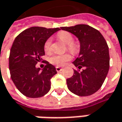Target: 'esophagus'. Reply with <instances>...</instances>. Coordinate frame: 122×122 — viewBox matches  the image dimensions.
<instances>
[{
  "instance_id": "34e87169",
  "label": "esophagus",
  "mask_w": 122,
  "mask_h": 122,
  "mask_svg": "<svg viewBox=\"0 0 122 122\" xmlns=\"http://www.w3.org/2000/svg\"><path fill=\"white\" fill-rule=\"evenodd\" d=\"M56 71H57V72H60V71L62 70V68L59 67V66H56Z\"/></svg>"
}]
</instances>
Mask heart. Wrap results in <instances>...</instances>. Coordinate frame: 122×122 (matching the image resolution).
<instances>
[{
    "mask_svg": "<svg viewBox=\"0 0 122 122\" xmlns=\"http://www.w3.org/2000/svg\"><path fill=\"white\" fill-rule=\"evenodd\" d=\"M58 37L62 41H63L65 44L67 45L68 49L71 51L72 52H75L77 49V45L73 43V35L68 32H61L58 35ZM51 38H49L47 40L45 41L44 44V50L45 52H49L51 50ZM72 58L71 55L69 54H65L63 55H53L50 58L49 62L51 64H54L57 66H62L64 65L68 61L71 60Z\"/></svg>",
    "mask_w": 122,
    "mask_h": 122,
    "instance_id": "1",
    "label": "heart"
}]
</instances>
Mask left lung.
I'll return each instance as SVG.
<instances>
[{
  "label": "left lung",
  "instance_id": "obj_1",
  "mask_svg": "<svg viewBox=\"0 0 122 122\" xmlns=\"http://www.w3.org/2000/svg\"><path fill=\"white\" fill-rule=\"evenodd\" d=\"M73 34L80 41L79 57L73 62L77 70L66 79L68 90L79 96H90L105 81L109 69V53L107 41L101 33L86 24L61 27ZM83 68L81 71L80 69Z\"/></svg>",
  "mask_w": 122,
  "mask_h": 122
}]
</instances>
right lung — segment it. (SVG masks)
<instances>
[{
    "instance_id": "add662e5",
    "label": "right lung",
    "mask_w": 122,
    "mask_h": 122,
    "mask_svg": "<svg viewBox=\"0 0 122 122\" xmlns=\"http://www.w3.org/2000/svg\"><path fill=\"white\" fill-rule=\"evenodd\" d=\"M60 29L31 27L21 32L13 41L9 58L10 75L17 90L24 96L39 98L49 91L51 79L57 73L55 66L43 60L45 66L40 71L36 64L43 60L45 41Z\"/></svg>"
}]
</instances>
